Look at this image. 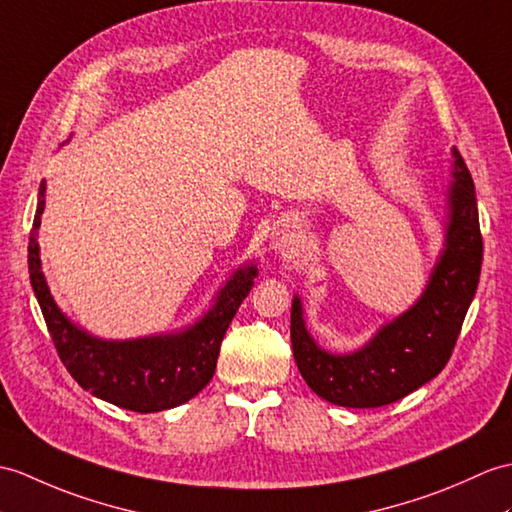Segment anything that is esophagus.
Returning <instances> with one entry per match:
<instances>
[{"label": "esophagus", "mask_w": 512, "mask_h": 512, "mask_svg": "<svg viewBox=\"0 0 512 512\" xmlns=\"http://www.w3.org/2000/svg\"><path fill=\"white\" fill-rule=\"evenodd\" d=\"M290 244H292V237L288 233L277 231L275 235H272V248H275V251L285 253L290 248Z\"/></svg>", "instance_id": "34e87169"}]
</instances>
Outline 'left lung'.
<instances>
[{"label":"left lung","instance_id":"1","mask_svg":"<svg viewBox=\"0 0 512 512\" xmlns=\"http://www.w3.org/2000/svg\"><path fill=\"white\" fill-rule=\"evenodd\" d=\"M449 189V224L441 261L419 303L392 320L364 349L331 355L307 334L294 299L290 338L303 379L318 397L344 408H382L443 371L454 353L482 268V233L473 178L458 148Z\"/></svg>","mask_w":512,"mask_h":512}]
</instances>
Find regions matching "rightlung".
<instances>
[{"label": "right lung", "instance_id": "1", "mask_svg": "<svg viewBox=\"0 0 512 512\" xmlns=\"http://www.w3.org/2000/svg\"><path fill=\"white\" fill-rule=\"evenodd\" d=\"M43 207L45 183L39 189L37 216L30 231L28 270L47 331L69 375L91 395L141 414L170 410L196 397L216 373L222 338L237 307L251 292L257 268L237 270L213 310L183 334L126 342L98 340L69 323L47 288L37 242Z\"/></svg>", "mask_w": 512, "mask_h": 512}]
</instances>
